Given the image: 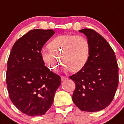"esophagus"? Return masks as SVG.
I'll use <instances>...</instances> for the list:
<instances>
[{
    "instance_id": "1",
    "label": "esophagus",
    "mask_w": 124,
    "mask_h": 124,
    "mask_svg": "<svg viewBox=\"0 0 124 124\" xmlns=\"http://www.w3.org/2000/svg\"><path fill=\"white\" fill-rule=\"evenodd\" d=\"M68 78L66 77H65V76H61V80L62 81H65L66 79H68Z\"/></svg>"
}]
</instances>
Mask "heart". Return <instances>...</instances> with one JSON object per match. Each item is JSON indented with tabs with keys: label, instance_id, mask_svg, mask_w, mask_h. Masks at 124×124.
Returning a JSON list of instances; mask_svg holds the SVG:
<instances>
[{
	"label": "heart",
	"instance_id": "obj_1",
	"mask_svg": "<svg viewBox=\"0 0 124 124\" xmlns=\"http://www.w3.org/2000/svg\"><path fill=\"white\" fill-rule=\"evenodd\" d=\"M49 52L42 51L41 58L52 71L61 63L65 70L77 72L87 64L90 52L88 40L81 36L63 34L56 37L48 44Z\"/></svg>",
	"mask_w": 124,
	"mask_h": 124
}]
</instances>
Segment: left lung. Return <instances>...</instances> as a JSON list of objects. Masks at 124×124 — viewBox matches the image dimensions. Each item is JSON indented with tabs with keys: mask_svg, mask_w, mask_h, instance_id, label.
<instances>
[{
	"mask_svg": "<svg viewBox=\"0 0 124 124\" xmlns=\"http://www.w3.org/2000/svg\"><path fill=\"white\" fill-rule=\"evenodd\" d=\"M79 32L87 37L90 52L84 68L70 77L76 85L72 100L83 111H99L112 102L118 87L116 59L108 41L96 31L84 28Z\"/></svg>",
	"mask_w": 124,
	"mask_h": 124,
	"instance_id": "1",
	"label": "left lung"
}]
</instances>
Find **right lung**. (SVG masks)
I'll return each instance as SVG.
<instances>
[{"mask_svg": "<svg viewBox=\"0 0 124 124\" xmlns=\"http://www.w3.org/2000/svg\"><path fill=\"white\" fill-rule=\"evenodd\" d=\"M54 34L52 30H32L15 43L8 60L6 84L9 98L24 114L45 115L53 102L61 77L45 65L41 49Z\"/></svg>", "mask_w": 124, "mask_h": 124, "instance_id": "add662e5", "label": "right lung"}]
</instances>
